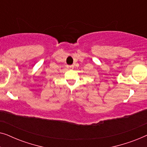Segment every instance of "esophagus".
I'll return each mask as SVG.
<instances>
[{
	"label": "esophagus",
	"mask_w": 147,
	"mask_h": 147,
	"mask_svg": "<svg viewBox=\"0 0 147 147\" xmlns=\"http://www.w3.org/2000/svg\"><path fill=\"white\" fill-rule=\"evenodd\" d=\"M67 67L69 68V69H73V68H74V65H67Z\"/></svg>",
	"instance_id": "1"
}]
</instances>
